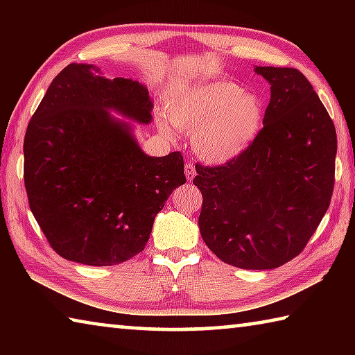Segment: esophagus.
<instances>
[{
	"label": "esophagus",
	"instance_id": "esophagus-1",
	"mask_svg": "<svg viewBox=\"0 0 355 355\" xmlns=\"http://www.w3.org/2000/svg\"><path fill=\"white\" fill-rule=\"evenodd\" d=\"M184 175L188 178V182H191L192 178L196 177V167L192 163H184Z\"/></svg>",
	"mask_w": 355,
	"mask_h": 355
}]
</instances>
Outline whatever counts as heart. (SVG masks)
I'll use <instances>...</instances> for the list:
<instances>
[{
    "label": "heart",
    "instance_id": "b5f03b06",
    "mask_svg": "<svg viewBox=\"0 0 355 355\" xmlns=\"http://www.w3.org/2000/svg\"><path fill=\"white\" fill-rule=\"evenodd\" d=\"M167 112L169 119L161 117L166 133H171V123L192 133V148L209 163H225L243 153L263 122L260 98L244 94L243 87L230 81L205 83L175 92Z\"/></svg>",
    "mask_w": 355,
    "mask_h": 355
}]
</instances>
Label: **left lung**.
Instances as JSON below:
<instances>
[{
	"mask_svg": "<svg viewBox=\"0 0 355 355\" xmlns=\"http://www.w3.org/2000/svg\"><path fill=\"white\" fill-rule=\"evenodd\" d=\"M271 84L263 128L220 166L196 164L203 241L227 264L272 269L307 245L332 199L336 131L299 70L257 67Z\"/></svg>",
	"mask_w": 355,
	"mask_h": 355,
	"instance_id": "obj_1",
	"label": "left lung"
}]
</instances>
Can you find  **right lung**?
<instances>
[{"mask_svg":"<svg viewBox=\"0 0 355 355\" xmlns=\"http://www.w3.org/2000/svg\"><path fill=\"white\" fill-rule=\"evenodd\" d=\"M147 87L107 80L91 64H69L26 128L23 178L29 208L65 260L112 266L144 250L155 216L186 183L180 152L147 156L131 127L152 120Z\"/></svg>","mask_w":355,"mask_h":355,"instance_id":"add662e5","label":"right lung"}]
</instances>
